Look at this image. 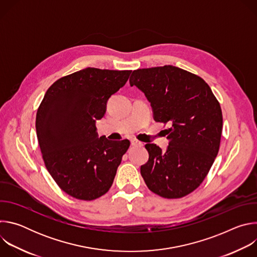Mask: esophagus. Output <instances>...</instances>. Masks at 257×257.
<instances>
[{
  "mask_svg": "<svg viewBox=\"0 0 257 257\" xmlns=\"http://www.w3.org/2000/svg\"><path fill=\"white\" fill-rule=\"evenodd\" d=\"M131 144H132L133 146H142V145H143V143H142L141 141L137 140V139H132V140H131Z\"/></svg>",
  "mask_w": 257,
  "mask_h": 257,
  "instance_id": "34e87169",
  "label": "esophagus"
}]
</instances>
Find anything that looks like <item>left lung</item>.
<instances>
[{
    "label": "left lung",
    "instance_id": "left-lung-1",
    "mask_svg": "<svg viewBox=\"0 0 257 257\" xmlns=\"http://www.w3.org/2000/svg\"><path fill=\"white\" fill-rule=\"evenodd\" d=\"M129 81L151 101L155 120L172 125L166 152L145 144L150 158L140 168L145 184L164 198L184 197L203 182L218 153L221 105L201 77L175 66L134 70Z\"/></svg>",
    "mask_w": 257,
    "mask_h": 257
}]
</instances>
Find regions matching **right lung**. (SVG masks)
Wrapping results in <instances>:
<instances>
[{
	"instance_id": "right-lung-1",
	"label": "right lung",
	"mask_w": 257,
	"mask_h": 257,
	"mask_svg": "<svg viewBox=\"0 0 257 257\" xmlns=\"http://www.w3.org/2000/svg\"><path fill=\"white\" fill-rule=\"evenodd\" d=\"M131 70L85 68L54 82L36 113V135L47 170L70 196L93 200L111 188L130 142L98 138L95 121Z\"/></svg>"
}]
</instances>
